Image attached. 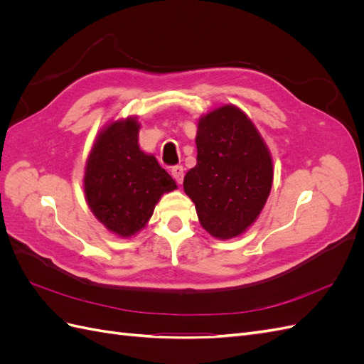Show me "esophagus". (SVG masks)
Segmentation results:
<instances>
[{"label":"esophagus","mask_w":364,"mask_h":364,"mask_svg":"<svg viewBox=\"0 0 364 364\" xmlns=\"http://www.w3.org/2000/svg\"><path fill=\"white\" fill-rule=\"evenodd\" d=\"M171 176H173L176 182L182 183V181H183V167H182V165H174V167L171 168Z\"/></svg>","instance_id":"esophagus-1"}]
</instances>
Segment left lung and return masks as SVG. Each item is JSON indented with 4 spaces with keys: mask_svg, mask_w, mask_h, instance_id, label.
Listing matches in <instances>:
<instances>
[{
    "mask_svg": "<svg viewBox=\"0 0 364 364\" xmlns=\"http://www.w3.org/2000/svg\"><path fill=\"white\" fill-rule=\"evenodd\" d=\"M197 164L183 178L200 225L217 238H232L255 222L273 181L270 153L252 121L222 106L197 126Z\"/></svg>",
    "mask_w": 364,
    "mask_h": 364,
    "instance_id": "obj_1",
    "label": "left lung"
}]
</instances>
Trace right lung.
<instances>
[{
    "mask_svg": "<svg viewBox=\"0 0 364 364\" xmlns=\"http://www.w3.org/2000/svg\"><path fill=\"white\" fill-rule=\"evenodd\" d=\"M138 130L134 118L107 126L85 171V194L94 215L121 237L144 228L161 196L176 188L156 158L139 150Z\"/></svg>",
    "mask_w": 364,
    "mask_h": 364,
    "instance_id": "add662e5",
    "label": "right lung"
}]
</instances>
